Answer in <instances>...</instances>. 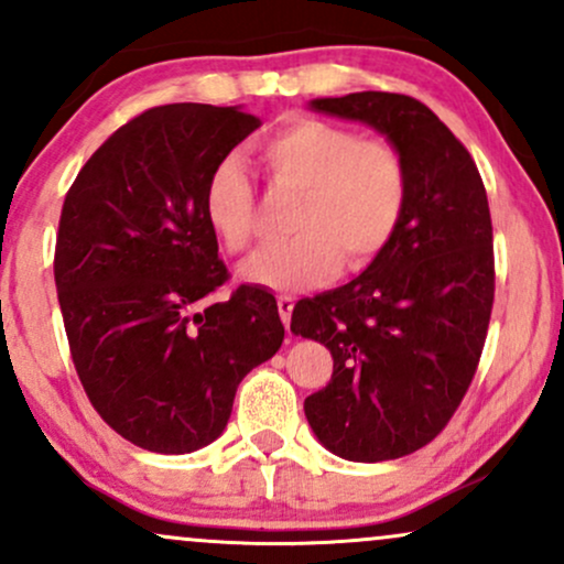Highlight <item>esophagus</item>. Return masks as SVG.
Instances as JSON below:
<instances>
[{"mask_svg":"<svg viewBox=\"0 0 564 564\" xmlns=\"http://www.w3.org/2000/svg\"><path fill=\"white\" fill-rule=\"evenodd\" d=\"M291 310H294V300L291 296H278V313H281V321L286 328L291 323Z\"/></svg>","mask_w":564,"mask_h":564,"instance_id":"1","label":"esophagus"}]
</instances>
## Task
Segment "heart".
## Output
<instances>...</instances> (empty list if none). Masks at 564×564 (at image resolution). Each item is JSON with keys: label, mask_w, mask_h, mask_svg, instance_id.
<instances>
[{"label": "heart", "mask_w": 564, "mask_h": 564, "mask_svg": "<svg viewBox=\"0 0 564 564\" xmlns=\"http://www.w3.org/2000/svg\"><path fill=\"white\" fill-rule=\"evenodd\" d=\"M262 156L281 187L300 193L294 238L264 249L243 268L251 283L304 291L328 283L341 262L358 270L392 241L408 206V166L390 142L321 119H294L262 140ZM204 215L230 254L254 241V185L243 159L228 153L204 185Z\"/></svg>", "instance_id": "heart-1"}]
</instances>
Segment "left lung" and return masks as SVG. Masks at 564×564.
I'll return each instance as SVG.
<instances>
[{"label": "left lung", "mask_w": 564, "mask_h": 564, "mask_svg": "<svg viewBox=\"0 0 564 564\" xmlns=\"http://www.w3.org/2000/svg\"><path fill=\"white\" fill-rule=\"evenodd\" d=\"M307 108L377 129L408 166L387 249L291 313V332L334 358L332 381L304 400L315 437L347 462H387L435 440L477 371L494 310L488 196L467 148L413 97L352 93Z\"/></svg>", "instance_id": "8db88e82"}]
</instances>
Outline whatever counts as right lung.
<instances>
[{"instance_id": "right-lung-1", "label": "right lung", "mask_w": 564, "mask_h": 564, "mask_svg": "<svg viewBox=\"0 0 564 564\" xmlns=\"http://www.w3.org/2000/svg\"><path fill=\"white\" fill-rule=\"evenodd\" d=\"M262 121L241 106L151 108L102 142L63 204L55 286L89 403L153 453H193L228 426L251 368L283 341L275 296L228 281L204 215L209 172Z\"/></svg>"}]
</instances>
